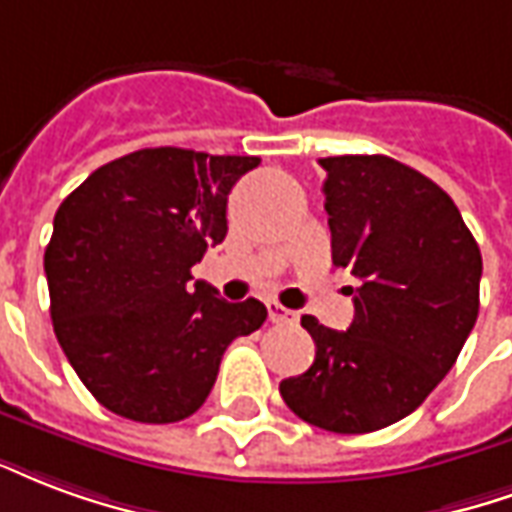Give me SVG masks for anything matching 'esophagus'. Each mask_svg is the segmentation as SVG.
<instances>
[{
	"label": "esophagus",
	"mask_w": 512,
	"mask_h": 512,
	"mask_svg": "<svg viewBox=\"0 0 512 512\" xmlns=\"http://www.w3.org/2000/svg\"><path fill=\"white\" fill-rule=\"evenodd\" d=\"M267 313H270V322L275 324H297V313L283 308L281 302H267Z\"/></svg>",
	"instance_id": "obj_1"
}]
</instances>
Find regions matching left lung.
Returning a JSON list of instances; mask_svg holds the SVG:
<instances>
[{"instance_id":"obj_1","label":"left lung","mask_w":512,"mask_h":512,"mask_svg":"<svg viewBox=\"0 0 512 512\" xmlns=\"http://www.w3.org/2000/svg\"><path fill=\"white\" fill-rule=\"evenodd\" d=\"M333 264L360 278L346 333L313 316V365L281 382L300 420L371 434L404 420L453 368L480 311L483 256L436 182L387 155L322 158Z\"/></svg>"}]
</instances>
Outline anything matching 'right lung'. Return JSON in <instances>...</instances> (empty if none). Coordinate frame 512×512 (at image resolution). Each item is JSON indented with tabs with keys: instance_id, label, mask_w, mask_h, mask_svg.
<instances>
[{
	"instance_id": "right-lung-1",
	"label": "right lung",
	"mask_w": 512,
	"mask_h": 512,
	"mask_svg": "<svg viewBox=\"0 0 512 512\" xmlns=\"http://www.w3.org/2000/svg\"><path fill=\"white\" fill-rule=\"evenodd\" d=\"M251 155L138 149L92 171L54 215L46 248L51 322L78 379L108 412L177 423L196 412L234 338L267 319L226 302L190 267L226 237Z\"/></svg>"
}]
</instances>
